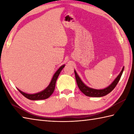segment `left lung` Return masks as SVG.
Returning a JSON list of instances; mask_svg holds the SVG:
<instances>
[{"label": "left lung", "instance_id": "left-lung-1", "mask_svg": "<svg viewBox=\"0 0 134 134\" xmlns=\"http://www.w3.org/2000/svg\"><path fill=\"white\" fill-rule=\"evenodd\" d=\"M124 67L123 68V69H122L120 73V74H119L118 76V77L115 79V81L112 82V83L104 89L97 90V89H92V88H90L89 87L86 86V85H85L81 80V79L79 77L77 73L75 71H74L76 83H77L79 89H80L81 92L86 96L92 97H100L106 96L107 94H109V93L112 92V91L115 89V87L118 83L119 80L120 79L122 74H123V72L124 71Z\"/></svg>", "mask_w": 134, "mask_h": 134}]
</instances>
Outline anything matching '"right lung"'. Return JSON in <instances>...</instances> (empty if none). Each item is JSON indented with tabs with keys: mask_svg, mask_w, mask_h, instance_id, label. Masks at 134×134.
Masks as SVG:
<instances>
[{
	"mask_svg": "<svg viewBox=\"0 0 134 134\" xmlns=\"http://www.w3.org/2000/svg\"><path fill=\"white\" fill-rule=\"evenodd\" d=\"M64 65H62V66L59 68L58 70L57 71L55 74H54L49 86H48L44 90L42 91V92L36 94H26L24 92H22V91L18 89V91L22 95L25 96V97L29 99H31V100H40V99H45L49 98L54 92L56 80L57 79H58L61 71L64 67Z\"/></svg>",
	"mask_w": 134,
	"mask_h": 134,
	"instance_id": "right-lung-1",
	"label": "right lung"
}]
</instances>
